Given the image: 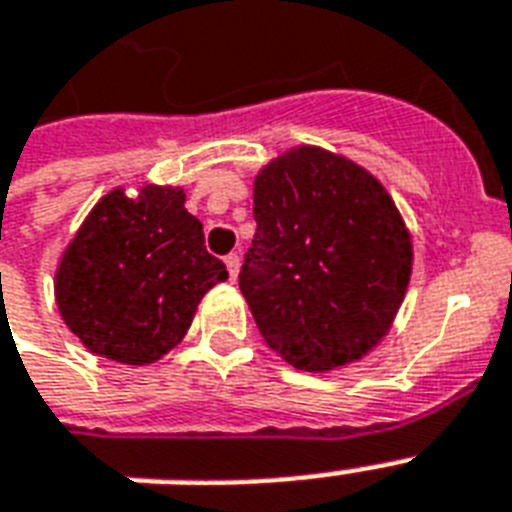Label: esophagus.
<instances>
[{
  "label": "esophagus",
  "instance_id": "34e87169",
  "mask_svg": "<svg viewBox=\"0 0 512 512\" xmlns=\"http://www.w3.org/2000/svg\"><path fill=\"white\" fill-rule=\"evenodd\" d=\"M239 265H241L239 255L225 257V268H228V273H231V279H236V276H239Z\"/></svg>",
  "mask_w": 512,
  "mask_h": 512
}]
</instances>
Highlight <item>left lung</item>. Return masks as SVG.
Segmentation results:
<instances>
[{
    "instance_id": "8db88e82",
    "label": "left lung",
    "mask_w": 512,
    "mask_h": 512,
    "mask_svg": "<svg viewBox=\"0 0 512 512\" xmlns=\"http://www.w3.org/2000/svg\"><path fill=\"white\" fill-rule=\"evenodd\" d=\"M252 212L239 287L265 342L303 372L366 356L412 276V239L380 180L300 146L260 170Z\"/></svg>"
}]
</instances>
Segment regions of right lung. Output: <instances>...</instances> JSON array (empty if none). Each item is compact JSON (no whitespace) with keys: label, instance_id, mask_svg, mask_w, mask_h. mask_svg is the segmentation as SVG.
<instances>
[{"label":"right lung","instance_id":"obj_1","mask_svg":"<svg viewBox=\"0 0 512 512\" xmlns=\"http://www.w3.org/2000/svg\"><path fill=\"white\" fill-rule=\"evenodd\" d=\"M228 279L183 188H114L95 204L60 257L55 300L84 348L111 361L154 364L183 340L196 305Z\"/></svg>","mask_w":512,"mask_h":512}]
</instances>
